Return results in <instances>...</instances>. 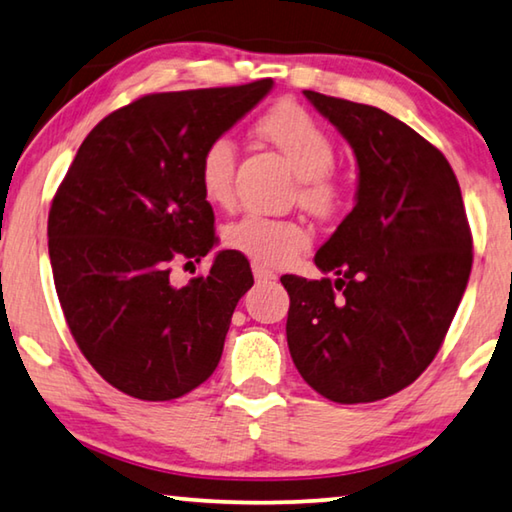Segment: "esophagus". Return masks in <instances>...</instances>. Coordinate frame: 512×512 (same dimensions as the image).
I'll return each instance as SVG.
<instances>
[{
	"label": "esophagus",
	"instance_id": "1",
	"mask_svg": "<svg viewBox=\"0 0 512 512\" xmlns=\"http://www.w3.org/2000/svg\"><path fill=\"white\" fill-rule=\"evenodd\" d=\"M253 275H255L257 285H266V282L278 280V275H275V273L269 271V269H264V266H259V264H253Z\"/></svg>",
	"mask_w": 512,
	"mask_h": 512
}]
</instances>
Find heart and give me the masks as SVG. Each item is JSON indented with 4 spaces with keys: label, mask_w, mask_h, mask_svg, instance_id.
<instances>
[{
    "label": "heart",
    "mask_w": 512,
    "mask_h": 512,
    "mask_svg": "<svg viewBox=\"0 0 512 512\" xmlns=\"http://www.w3.org/2000/svg\"><path fill=\"white\" fill-rule=\"evenodd\" d=\"M259 134L278 148L298 175V200L312 214L328 216L342 200V189L332 175L335 143L316 120L298 104H278L259 120ZM237 148L227 136L209 141L198 161V182L216 207L234 200ZM223 243L259 266H282L310 246V232L296 221L262 214H243L223 227Z\"/></svg>",
    "instance_id": "1"
}]
</instances>
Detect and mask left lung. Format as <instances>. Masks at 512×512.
Returning a JSON list of instances; mask_svg holds the SVG:
<instances>
[{
  "label": "left lung",
  "instance_id": "8db88e82",
  "mask_svg": "<svg viewBox=\"0 0 512 512\" xmlns=\"http://www.w3.org/2000/svg\"><path fill=\"white\" fill-rule=\"evenodd\" d=\"M303 93L351 145L360 173L353 212L314 255L337 278H280L289 353L326 399L380 401L440 351L472 271V232L435 145L383 109Z\"/></svg>",
  "mask_w": 512,
  "mask_h": 512
}]
</instances>
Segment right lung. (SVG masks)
I'll return each mask as SVG.
<instances>
[{
    "label": "right lung",
    "mask_w": 512,
    "mask_h": 512,
    "mask_svg": "<svg viewBox=\"0 0 512 512\" xmlns=\"http://www.w3.org/2000/svg\"><path fill=\"white\" fill-rule=\"evenodd\" d=\"M271 88L259 79L139 97L91 129L52 200L63 316L93 369L134 399H180L218 367L234 307L253 287L248 259L221 250L184 287L170 271L216 246L202 150Z\"/></svg>",
    "instance_id": "right-lung-1"
}]
</instances>
